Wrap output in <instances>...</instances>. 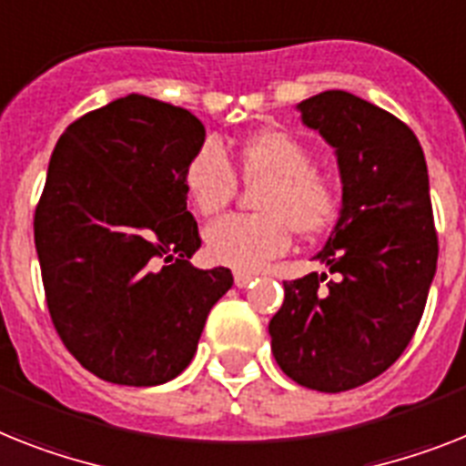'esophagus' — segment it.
I'll use <instances>...</instances> for the list:
<instances>
[{"label": "esophagus", "instance_id": "esophagus-1", "mask_svg": "<svg viewBox=\"0 0 466 466\" xmlns=\"http://www.w3.org/2000/svg\"><path fill=\"white\" fill-rule=\"evenodd\" d=\"M233 280H236L238 288H248V286H252V280H255V276L245 274V271H236Z\"/></svg>", "mask_w": 466, "mask_h": 466}]
</instances>
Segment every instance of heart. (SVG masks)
Here are the masks:
<instances>
[{
	"label": "heart",
	"instance_id": "b5f03b06",
	"mask_svg": "<svg viewBox=\"0 0 466 466\" xmlns=\"http://www.w3.org/2000/svg\"><path fill=\"white\" fill-rule=\"evenodd\" d=\"M305 142L283 130H267L240 149L242 176L264 183L259 207L264 214H233L205 230L207 255L236 271H259L271 259L286 255L299 236H314L333 224L340 209L338 183L317 171ZM183 186L192 207L211 217L224 209L238 192L236 168L224 147L214 140L199 145L187 161Z\"/></svg>",
	"mask_w": 466,
	"mask_h": 466
}]
</instances>
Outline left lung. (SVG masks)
Returning <instances> with one entry per match:
<instances>
[{"instance_id":"8db88e82","label":"left lung","mask_w":466,"mask_h":466,"mask_svg":"<svg viewBox=\"0 0 466 466\" xmlns=\"http://www.w3.org/2000/svg\"><path fill=\"white\" fill-rule=\"evenodd\" d=\"M298 111L336 149L343 207L314 257L333 280L283 283L271 352L299 386L343 393L383 374L421 321L438 261L429 171L412 130L367 99L326 90Z\"/></svg>"}]
</instances>
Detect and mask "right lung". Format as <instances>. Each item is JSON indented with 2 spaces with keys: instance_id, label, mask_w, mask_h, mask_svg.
I'll use <instances>...</instances> for the list:
<instances>
[{
  "instance_id": "add662e5",
  "label": "right lung",
  "mask_w": 466,
  "mask_h": 466,
  "mask_svg": "<svg viewBox=\"0 0 466 466\" xmlns=\"http://www.w3.org/2000/svg\"><path fill=\"white\" fill-rule=\"evenodd\" d=\"M205 145L187 109L128 95L59 137L35 209L54 329L76 360L118 386H159L198 352L230 268H195L202 245L183 173Z\"/></svg>"
}]
</instances>
